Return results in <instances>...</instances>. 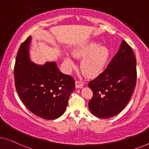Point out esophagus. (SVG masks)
I'll return each instance as SVG.
<instances>
[{"mask_svg": "<svg viewBox=\"0 0 149 149\" xmlns=\"http://www.w3.org/2000/svg\"><path fill=\"white\" fill-rule=\"evenodd\" d=\"M83 86H84V84L82 83L81 81H75V87H76V88H81L83 87Z\"/></svg>", "mask_w": 149, "mask_h": 149, "instance_id": "esophagus-1", "label": "esophagus"}]
</instances>
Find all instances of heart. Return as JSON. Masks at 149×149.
<instances>
[{"mask_svg":"<svg viewBox=\"0 0 149 149\" xmlns=\"http://www.w3.org/2000/svg\"><path fill=\"white\" fill-rule=\"evenodd\" d=\"M72 55L76 59H82L81 72L86 76L94 77L102 72L110 57V50L106 46L100 45L96 41H90L75 48ZM64 61L69 69L75 68V63L68 55Z\"/></svg>","mask_w":149,"mask_h":149,"instance_id":"heart-1","label":"heart"}]
</instances>
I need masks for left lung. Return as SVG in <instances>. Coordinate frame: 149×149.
Here are the masks:
<instances>
[{"label": "left lung", "mask_w": 149, "mask_h": 149, "mask_svg": "<svg viewBox=\"0 0 149 149\" xmlns=\"http://www.w3.org/2000/svg\"><path fill=\"white\" fill-rule=\"evenodd\" d=\"M136 84V62L130 45L123 41L118 52L102 74L88 83L93 92L90 110L102 118L116 116L129 102Z\"/></svg>", "instance_id": "obj_1"}]
</instances>
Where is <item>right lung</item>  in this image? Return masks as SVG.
Returning <instances> with one entry per match:
<instances>
[{"label": "right lung", "instance_id": "1", "mask_svg": "<svg viewBox=\"0 0 149 149\" xmlns=\"http://www.w3.org/2000/svg\"><path fill=\"white\" fill-rule=\"evenodd\" d=\"M29 36L18 50L14 68L15 84L19 97L29 110L46 120L60 117L75 90L72 76L59 70L55 62L37 65L31 61Z\"/></svg>", "mask_w": 149, "mask_h": 149}]
</instances>
